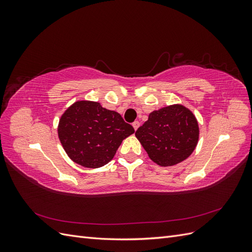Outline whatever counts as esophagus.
<instances>
[{
  "mask_svg": "<svg viewBox=\"0 0 252 252\" xmlns=\"http://www.w3.org/2000/svg\"><path fill=\"white\" fill-rule=\"evenodd\" d=\"M132 126H133V128H134V130H136V129H138V128L140 127V122H138V121L133 122V123H132Z\"/></svg>",
  "mask_w": 252,
  "mask_h": 252,
  "instance_id": "34e87169",
  "label": "esophagus"
}]
</instances>
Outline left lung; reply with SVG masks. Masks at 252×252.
I'll return each instance as SVG.
<instances>
[{"label":"left lung","mask_w":252,"mask_h":252,"mask_svg":"<svg viewBox=\"0 0 252 252\" xmlns=\"http://www.w3.org/2000/svg\"><path fill=\"white\" fill-rule=\"evenodd\" d=\"M199 133L194 114L185 106L175 104L152 111L135 136L151 161L167 167L183 162L192 154Z\"/></svg>","instance_id":"obj_1"}]
</instances>
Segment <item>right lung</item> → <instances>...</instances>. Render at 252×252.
Returning a JSON list of instances; mask_svg holds the SVG:
<instances>
[{
    "label": "right lung",
    "instance_id": "add662e5",
    "mask_svg": "<svg viewBox=\"0 0 252 252\" xmlns=\"http://www.w3.org/2000/svg\"><path fill=\"white\" fill-rule=\"evenodd\" d=\"M133 132V127L120 113L91 101L73 103L58 126L59 139L68 157L87 168L109 163L121 143Z\"/></svg>",
    "mask_w": 252,
    "mask_h": 252
}]
</instances>
